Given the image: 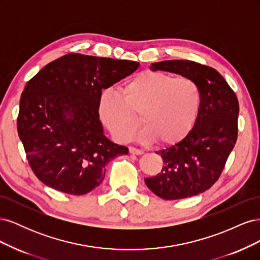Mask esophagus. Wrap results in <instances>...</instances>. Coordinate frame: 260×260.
I'll return each instance as SVG.
<instances>
[{
  "label": "esophagus",
  "mask_w": 260,
  "mask_h": 260,
  "mask_svg": "<svg viewBox=\"0 0 260 260\" xmlns=\"http://www.w3.org/2000/svg\"><path fill=\"white\" fill-rule=\"evenodd\" d=\"M129 152H130V154H133V155H141V154H142V151H140L139 148H136L133 146L129 147Z\"/></svg>",
  "instance_id": "obj_1"
}]
</instances>
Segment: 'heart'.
Wrapping results in <instances>:
<instances>
[{"mask_svg":"<svg viewBox=\"0 0 260 260\" xmlns=\"http://www.w3.org/2000/svg\"><path fill=\"white\" fill-rule=\"evenodd\" d=\"M201 90L191 78L143 72L120 86L119 93H105L100 102L102 121L118 142H127L138 125L139 138L172 145L193 128L201 108Z\"/></svg>","mask_w":260,"mask_h":260,"instance_id":"b5f03b06","label":"heart"}]
</instances>
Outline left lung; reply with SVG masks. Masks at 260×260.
<instances>
[{"instance_id":"8db88e82","label":"left lung","mask_w":260,"mask_h":260,"mask_svg":"<svg viewBox=\"0 0 260 260\" xmlns=\"http://www.w3.org/2000/svg\"><path fill=\"white\" fill-rule=\"evenodd\" d=\"M149 69L193 79L201 90V108L192 130L177 144L156 152L161 156L160 174L145 184L164 200H181L211 187L224 168L238 138L239 102L216 69L192 60H162Z\"/></svg>"}]
</instances>
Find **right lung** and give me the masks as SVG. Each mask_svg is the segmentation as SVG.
I'll return each mask as SVG.
<instances>
[{
  "mask_svg": "<svg viewBox=\"0 0 260 260\" xmlns=\"http://www.w3.org/2000/svg\"><path fill=\"white\" fill-rule=\"evenodd\" d=\"M140 64L70 53L43 67L25 86L17 130L31 169L54 190L82 195L101 184L105 166L129 149L104 135L102 90Z\"/></svg>",
  "mask_w": 260,
  "mask_h": 260,
  "instance_id": "1",
  "label": "right lung"
}]
</instances>
